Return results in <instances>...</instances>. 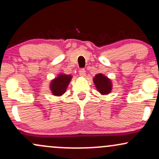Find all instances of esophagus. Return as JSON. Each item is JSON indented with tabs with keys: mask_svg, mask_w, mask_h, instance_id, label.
Returning a JSON list of instances; mask_svg holds the SVG:
<instances>
[{
	"mask_svg": "<svg viewBox=\"0 0 159 159\" xmlns=\"http://www.w3.org/2000/svg\"><path fill=\"white\" fill-rule=\"evenodd\" d=\"M79 75L80 76H81V77H84L86 75V71L84 69H81L79 70Z\"/></svg>",
	"mask_w": 159,
	"mask_h": 159,
	"instance_id": "1",
	"label": "esophagus"
}]
</instances>
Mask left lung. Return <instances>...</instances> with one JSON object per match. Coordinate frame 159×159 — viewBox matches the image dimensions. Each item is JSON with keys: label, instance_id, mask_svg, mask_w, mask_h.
<instances>
[{"label": "left lung", "instance_id": "8db88e82", "mask_svg": "<svg viewBox=\"0 0 159 159\" xmlns=\"http://www.w3.org/2000/svg\"><path fill=\"white\" fill-rule=\"evenodd\" d=\"M93 83L98 92L102 96L111 93L112 90L113 84L110 78L105 76L104 74L98 73L93 78Z\"/></svg>", "mask_w": 159, "mask_h": 159}]
</instances>
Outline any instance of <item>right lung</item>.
I'll return each mask as SVG.
<instances>
[{"label":"right lung","instance_id":"add662e5","mask_svg":"<svg viewBox=\"0 0 159 159\" xmlns=\"http://www.w3.org/2000/svg\"><path fill=\"white\" fill-rule=\"evenodd\" d=\"M72 78V76L71 75L58 74L57 77L51 81L49 84V89L52 91V95L55 96H61L64 94Z\"/></svg>","mask_w":159,"mask_h":159}]
</instances>
